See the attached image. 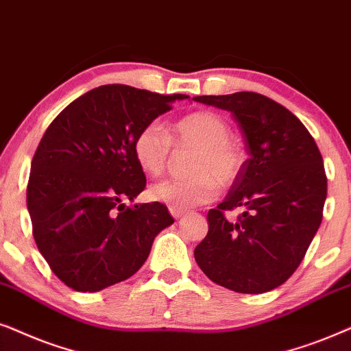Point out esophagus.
<instances>
[{"label": "esophagus", "mask_w": 351, "mask_h": 351, "mask_svg": "<svg viewBox=\"0 0 351 351\" xmlns=\"http://www.w3.org/2000/svg\"><path fill=\"white\" fill-rule=\"evenodd\" d=\"M170 213H171V217L175 218V219H180L181 217H184V212H180V210H173V208H170Z\"/></svg>", "instance_id": "34e87169"}]
</instances>
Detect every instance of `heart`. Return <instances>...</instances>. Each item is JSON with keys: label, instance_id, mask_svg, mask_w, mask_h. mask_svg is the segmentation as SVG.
<instances>
[{"label": "heart", "instance_id": "1", "mask_svg": "<svg viewBox=\"0 0 351 351\" xmlns=\"http://www.w3.org/2000/svg\"><path fill=\"white\" fill-rule=\"evenodd\" d=\"M231 139V128L213 112H194L175 121L170 136L152 121L141 128L133 151L141 170L160 176L168 165L171 144L178 149H194L188 180L160 181L149 188V197L173 210H186L207 204L217 194V186L230 188L239 178L244 157Z\"/></svg>", "mask_w": 351, "mask_h": 351}]
</instances>
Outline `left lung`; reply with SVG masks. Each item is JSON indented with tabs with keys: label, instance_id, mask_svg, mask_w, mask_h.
Masks as SVG:
<instances>
[{
	"label": "left lung",
	"instance_id": "8db88e82",
	"mask_svg": "<svg viewBox=\"0 0 351 351\" xmlns=\"http://www.w3.org/2000/svg\"><path fill=\"white\" fill-rule=\"evenodd\" d=\"M231 112L250 158L217 208L194 256L208 279L239 293H263L287 281L302 263L322 219L328 178L305 125L258 93L197 96ZM245 210L236 223L223 212Z\"/></svg>",
	"mask_w": 351,
	"mask_h": 351
}]
</instances>
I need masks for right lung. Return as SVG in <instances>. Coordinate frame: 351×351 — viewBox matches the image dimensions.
Here are the masks:
<instances>
[{"instance_id":"right-lung-1","label":"right lung","mask_w":351,"mask_h":351,"mask_svg":"<svg viewBox=\"0 0 351 351\" xmlns=\"http://www.w3.org/2000/svg\"><path fill=\"white\" fill-rule=\"evenodd\" d=\"M188 97L104 85L70 102L46 130L32 160L27 208L36 247L65 286L99 292L133 276L175 221L160 202H125L146 188L136 134Z\"/></svg>"}]
</instances>
